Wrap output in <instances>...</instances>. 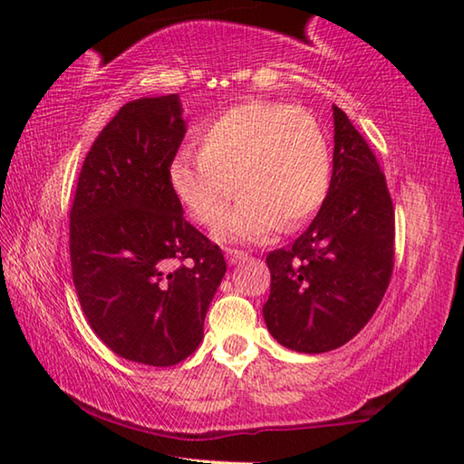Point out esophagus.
<instances>
[{
  "label": "esophagus",
  "mask_w": 464,
  "mask_h": 464,
  "mask_svg": "<svg viewBox=\"0 0 464 464\" xmlns=\"http://www.w3.org/2000/svg\"><path fill=\"white\" fill-rule=\"evenodd\" d=\"M225 256H227V262H229V264H239L243 260H247V251L235 249V247H227Z\"/></svg>",
  "instance_id": "1"
}]
</instances>
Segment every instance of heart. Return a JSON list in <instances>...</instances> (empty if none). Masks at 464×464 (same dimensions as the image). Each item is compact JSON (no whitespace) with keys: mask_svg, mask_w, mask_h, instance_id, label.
I'll return each instance as SVG.
<instances>
[{"mask_svg":"<svg viewBox=\"0 0 464 464\" xmlns=\"http://www.w3.org/2000/svg\"><path fill=\"white\" fill-rule=\"evenodd\" d=\"M200 151L179 149L169 163L178 200L200 225H217L225 241L268 237L295 229L324 204L332 184L325 130L307 110L249 100L223 110L198 130Z\"/></svg>","mask_w":464,"mask_h":464,"instance_id":"1","label":"heart"}]
</instances>
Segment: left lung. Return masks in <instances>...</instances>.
I'll use <instances>...</instances> for the list:
<instances>
[{
  "instance_id": "left-lung-1",
  "label": "left lung",
  "mask_w": 464,
  "mask_h": 464,
  "mask_svg": "<svg viewBox=\"0 0 464 464\" xmlns=\"http://www.w3.org/2000/svg\"><path fill=\"white\" fill-rule=\"evenodd\" d=\"M334 130L332 184L317 217L286 249L266 257V325L303 354H324L360 334L395 264V210L376 155L337 106Z\"/></svg>"
}]
</instances>
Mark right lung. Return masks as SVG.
Returning <instances> with one entry per match:
<instances>
[{
	"mask_svg": "<svg viewBox=\"0 0 464 464\" xmlns=\"http://www.w3.org/2000/svg\"><path fill=\"white\" fill-rule=\"evenodd\" d=\"M184 135L178 93L124 104L85 155L69 213L85 319L114 354L147 366L198 348L227 272L221 247L186 221L171 190Z\"/></svg>",
	"mask_w": 464,
	"mask_h": 464,
	"instance_id": "obj_1",
	"label": "right lung"
}]
</instances>
